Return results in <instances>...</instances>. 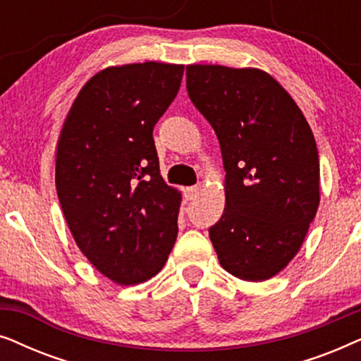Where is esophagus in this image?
<instances>
[{
	"label": "esophagus",
	"mask_w": 361,
	"mask_h": 361,
	"mask_svg": "<svg viewBox=\"0 0 361 361\" xmlns=\"http://www.w3.org/2000/svg\"><path fill=\"white\" fill-rule=\"evenodd\" d=\"M199 190H200V185H192V187H187L185 189V197L189 200L195 199L197 195H199Z\"/></svg>",
	"instance_id": "1"
}]
</instances>
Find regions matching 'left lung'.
Instances as JSON below:
<instances>
[{"label":"left lung","mask_w":361,"mask_h":361,"mask_svg":"<svg viewBox=\"0 0 361 361\" xmlns=\"http://www.w3.org/2000/svg\"><path fill=\"white\" fill-rule=\"evenodd\" d=\"M187 92L219 137L225 210L209 228L224 269L273 278L298 255L319 209V152L288 92L259 68L187 66Z\"/></svg>","instance_id":"left-lung-1"}]
</instances>
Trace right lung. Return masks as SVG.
I'll use <instances>...</instances> for the list:
<instances>
[{"instance_id": "obj_1", "label": "right lung", "mask_w": 361, "mask_h": 361, "mask_svg": "<svg viewBox=\"0 0 361 361\" xmlns=\"http://www.w3.org/2000/svg\"><path fill=\"white\" fill-rule=\"evenodd\" d=\"M182 75L176 63L108 67L83 85L63 121L59 202L78 248L116 284L152 278L176 243L180 192L162 179L152 128Z\"/></svg>"}]
</instances>
